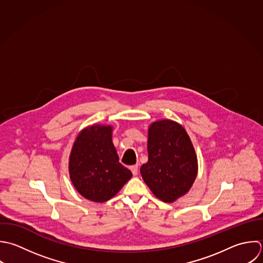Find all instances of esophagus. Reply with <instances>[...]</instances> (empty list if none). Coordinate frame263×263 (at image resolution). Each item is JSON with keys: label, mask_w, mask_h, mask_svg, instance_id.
I'll return each instance as SVG.
<instances>
[{"label": "esophagus", "mask_w": 263, "mask_h": 263, "mask_svg": "<svg viewBox=\"0 0 263 263\" xmlns=\"http://www.w3.org/2000/svg\"><path fill=\"white\" fill-rule=\"evenodd\" d=\"M130 170L132 171L133 175H134V176H136V175L138 174V165H134V166H131V167H130Z\"/></svg>", "instance_id": "34e87169"}]
</instances>
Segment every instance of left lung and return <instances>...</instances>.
Returning a JSON list of instances; mask_svg holds the SVG:
<instances>
[{"label": "left lung", "instance_id": "obj_1", "mask_svg": "<svg viewBox=\"0 0 263 263\" xmlns=\"http://www.w3.org/2000/svg\"><path fill=\"white\" fill-rule=\"evenodd\" d=\"M147 152L148 161L140 173L153 194L165 203L185 195L197 177L198 160L184 128L170 120L153 123Z\"/></svg>", "mask_w": 263, "mask_h": 263}]
</instances>
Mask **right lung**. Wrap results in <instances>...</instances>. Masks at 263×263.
<instances>
[{
  "label": "right lung",
  "mask_w": 263,
  "mask_h": 263,
  "mask_svg": "<svg viewBox=\"0 0 263 263\" xmlns=\"http://www.w3.org/2000/svg\"><path fill=\"white\" fill-rule=\"evenodd\" d=\"M68 169L76 190L97 203L111 199L132 177L131 171L119 162L110 126L94 125L78 135Z\"/></svg>",
  "instance_id": "1"
}]
</instances>
